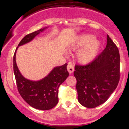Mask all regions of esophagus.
<instances>
[{"label": "esophagus", "mask_w": 129, "mask_h": 129, "mask_svg": "<svg viewBox=\"0 0 129 129\" xmlns=\"http://www.w3.org/2000/svg\"><path fill=\"white\" fill-rule=\"evenodd\" d=\"M67 68V71H68V72H69L70 74H72V73L74 72V65L72 64V63H71V62H69V63H68Z\"/></svg>", "instance_id": "esophagus-1"}]
</instances>
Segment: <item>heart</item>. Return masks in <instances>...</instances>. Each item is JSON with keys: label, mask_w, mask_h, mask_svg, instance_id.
<instances>
[{"label": "heart", "mask_w": 129, "mask_h": 129, "mask_svg": "<svg viewBox=\"0 0 129 129\" xmlns=\"http://www.w3.org/2000/svg\"><path fill=\"white\" fill-rule=\"evenodd\" d=\"M94 39L95 37L92 35H82L71 45L72 50L80 49L77 54V58L81 63L90 62L97 55L101 44L98 40Z\"/></svg>", "instance_id": "heart-1"}]
</instances>
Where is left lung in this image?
Instances as JSON below:
<instances>
[{"mask_svg": "<svg viewBox=\"0 0 129 129\" xmlns=\"http://www.w3.org/2000/svg\"><path fill=\"white\" fill-rule=\"evenodd\" d=\"M107 45L89 63L75 65L78 101L83 106L95 108L104 104L120 80V54L117 45L107 36Z\"/></svg>", "mask_w": 129, "mask_h": 129, "instance_id": "left-lung-1", "label": "left lung"}]
</instances>
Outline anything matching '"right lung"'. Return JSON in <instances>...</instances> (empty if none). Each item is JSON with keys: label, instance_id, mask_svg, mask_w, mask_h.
Here are the masks:
<instances>
[{"label": "right lung", "instance_id": "obj_1", "mask_svg": "<svg viewBox=\"0 0 129 129\" xmlns=\"http://www.w3.org/2000/svg\"><path fill=\"white\" fill-rule=\"evenodd\" d=\"M45 28L26 35L18 47L29 42ZM16 50L14 55V72L18 91L21 97L28 105L35 109L45 110L54 108L58 103L59 86L69 76L67 63L55 67L47 76L39 81H31L25 79L18 69L15 62Z\"/></svg>", "mask_w": 129, "mask_h": 129}]
</instances>
